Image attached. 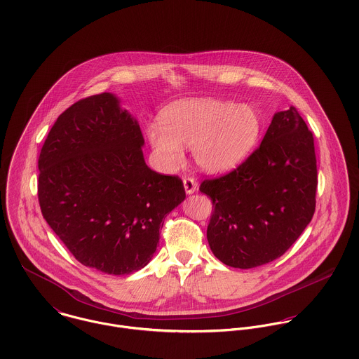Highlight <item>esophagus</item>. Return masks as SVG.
<instances>
[{
    "label": "esophagus",
    "instance_id": "obj_1",
    "mask_svg": "<svg viewBox=\"0 0 359 359\" xmlns=\"http://www.w3.org/2000/svg\"><path fill=\"white\" fill-rule=\"evenodd\" d=\"M184 188H185L187 195H192V194H195L196 189H198V182H196L194 178L185 177V178H184Z\"/></svg>",
    "mask_w": 359,
    "mask_h": 359
}]
</instances>
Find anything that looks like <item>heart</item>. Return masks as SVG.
I'll use <instances>...</instances> for the list:
<instances>
[{
    "label": "heart",
    "instance_id": "obj_1",
    "mask_svg": "<svg viewBox=\"0 0 359 359\" xmlns=\"http://www.w3.org/2000/svg\"><path fill=\"white\" fill-rule=\"evenodd\" d=\"M160 123L148 127V140L164 171L182 163V147L194 148V158L205 172L229 171L255 151L262 133L255 106L215 98L171 103Z\"/></svg>",
    "mask_w": 359,
    "mask_h": 359
}]
</instances>
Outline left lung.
I'll return each mask as SVG.
<instances>
[{
    "label": "left lung",
    "mask_w": 359,
    "mask_h": 359,
    "mask_svg": "<svg viewBox=\"0 0 359 359\" xmlns=\"http://www.w3.org/2000/svg\"><path fill=\"white\" fill-rule=\"evenodd\" d=\"M312 133L296 107L273 114L259 148L229 174L205 180L212 201L207 241L233 268H256L282 256L312 219L316 195Z\"/></svg>",
    "instance_id": "obj_1"
}]
</instances>
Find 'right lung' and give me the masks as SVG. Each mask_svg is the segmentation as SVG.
Here are the masks:
<instances>
[{
	"label": "right lung",
	"mask_w": 359,
	"mask_h": 359,
	"mask_svg": "<svg viewBox=\"0 0 359 359\" xmlns=\"http://www.w3.org/2000/svg\"><path fill=\"white\" fill-rule=\"evenodd\" d=\"M138 121L110 93L66 109L39 157V202L83 265L133 273L152 259L164 218L185 199L178 177L151 170Z\"/></svg>",
	"instance_id": "obj_1"
}]
</instances>
